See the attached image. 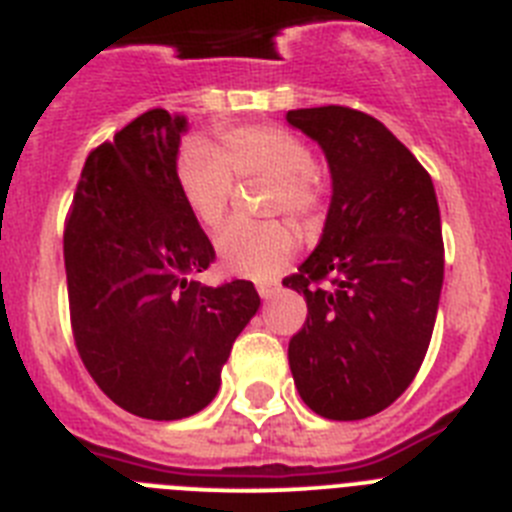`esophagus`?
<instances>
[{
    "mask_svg": "<svg viewBox=\"0 0 512 512\" xmlns=\"http://www.w3.org/2000/svg\"><path fill=\"white\" fill-rule=\"evenodd\" d=\"M277 289H279L277 282H264L259 284V295L264 297V300H271V297L277 295Z\"/></svg>",
    "mask_w": 512,
    "mask_h": 512,
    "instance_id": "34e87169",
    "label": "esophagus"
}]
</instances>
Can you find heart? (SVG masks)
<instances>
[{"label":"heart","mask_w":512,"mask_h":512,"mask_svg":"<svg viewBox=\"0 0 512 512\" xmlns=\"http://www.w3.org/2000/svg\"><path fill=\"white\" fill-rule=\"evenodd\" d=\"M235 179H269V215L292 217L315 230L325 212V184L302 135L284 125H235L217 133V151L205 140H187L176 156V187L194 220L220 228L230 212ZM297 251V235L282 220L233 223L217 238L228 271L271 279Z\"/></svg>","instance_id":"obj_1"}]
</instances>
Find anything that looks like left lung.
<instances>
[{
  "instance_id": "obj_1",
  "label": "left lung",
  "mask_w": 512,
  "mask_h": 512,
  "mask_svg": "<svg viewBox=\"0 0 512 512\" xmlns=\"http://www.w3.org/2000/svg\"><path fill=\"white\" fill-rule=\"evenodd\" d=\"M287 122L318 140L333 179L323 238L284 279L307 300L289 369L312 413L369 418L408 390L431 343L443 284L436 189L366 112L325 104Z\"/></svg>"
}]
</instances>
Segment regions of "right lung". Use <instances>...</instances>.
I'll use <instances>...</instances> for the list:
<instances>
[{"instance_id": "1", "label": "right lung", "mask_w": 512, "mask_h": 512, "mask_svg": "<svg viewBox=\"0 0 512 512\" xmlns=\"http://www.w3.org/2000/svg\"><path fill=\"white\" fill-rule=\"evenodd\" d=\"M182 115L143 112L89 153L63 230L76 351L99 390L148 420L200 413L256 315L246 279L194 274L215 248L176 187Z\"/></svg>"}]
</instances>
